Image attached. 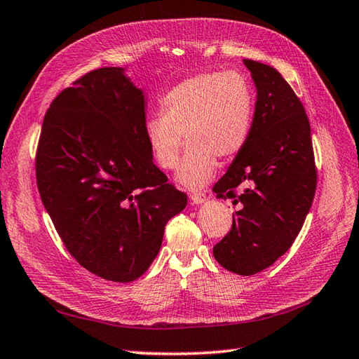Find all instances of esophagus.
<instances>
[{
    "instance_id": "obj_1",
    "label": "esophagus",
    "mask_w": 359,
    "mask_h": 359,
    "mask_svg": "<svg viewBox=\"0 0 359 359\" xmlns=\"http://www.w3.org/2000/svg\"><path fill=\"white\" fill-rule=\"evenodd\" d=\"M208 200V196L204 195L203 192H194L190 194V201H192L194 204H201Z\"/></svg>"
}]
</instances>
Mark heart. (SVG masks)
<instances>
[{
    "label": "heart",
    "instance_id": "b5f03b06",
    "mask_svg": "<svg viewBox=\"0 0 359 359\" xmlns=\"http://www.w3.org/2000/svg\"><path fill=\"white\" fill-rule=\"evenodd\" d=\"M161 113L145 122L153 158L161 169H177L186 141L177 180L187 189H200L214 177L217 159L231 161L245 149L254 121V91L240 72H201L170 88L161 99Z\"/></svg>",
    "mask_w": 359,
    "mask_h": 359
}]
</instances>
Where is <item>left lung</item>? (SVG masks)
Here are the masks:
<instances>
[{
	"label": "left lung",
	"instance_id": "obj_1",
	"mask_svg": "<svg viewBox=\"0 0 359 359\" xmlns=\"http://www.w3.org/2000/svg\"><path fill=\"white\" fill-rule=\"evenodd\" d=\"M243 63L257 100L245 149L214 186L217 198H231L237 206L214 257L231 273L252 276L291 248L311 208L318 175L302 102L277 69L254 60ZM238 185L247 186L240 194Z\"/></svg>",
	"mask_w": 359,
	"mask_h": 359
}]
</instances>
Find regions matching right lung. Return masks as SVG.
<instances>
[{
    "label": "right lung",
    "mask_w": 359,
    "mask_h": 359,
    "mask_svg": "<svg viewBox=\"0 0 359 359\" xmlns=\"http://www.w3.org/2000/svg\"><path fill=\"white\" fill-rule=\"evenodd\" d=\"M36 186L62 241L88 271L133 282L186 208L153 164L145 97L123 68L88 72L53 100L35 156Z\"/></svg>",
    "instance_id": "right-lung-1"
}]
</instances>
